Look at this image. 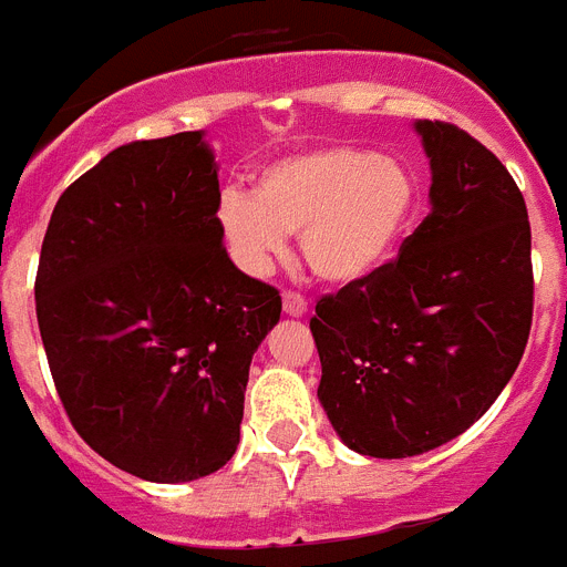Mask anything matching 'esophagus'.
Segmentation results:
<instances>
[{"label": "esophagus", "instance_id": "obj_1", "mask_svg": "<svg viewBox=\"0 0 567 567\" xmlns=\"http://www.w3.org/2000/svg\"><path fill=\"white\" fill-rule=\"evenodd\" d=\"M284 312L292 318L307 316V301H303V295L298 292H284Z\"/></svg>", "mask_w": 567, "mask_h": 567}]
</instances>
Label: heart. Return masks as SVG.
I'll list each match as a JSON object with an SVG mask.
<instances>
[{
	"label": "heart",
	"mask_w": 567,
	"mask_h": 567,
	"mask_svg": "<svg viewBox=\"0 0 567 567\" xmlns=\"http://www.w3.org/2000/svg\"><path fill=\"white\" fill-rule=\"evenodd\" d=\"M419 181L399 157L352 143L284 154L255 174V192L226 188L217 229L244 272L264 275L301 237L307 266L327 284L379 272L419 212Z\"/></svg>",
	"instance_id": "b5f03b06"
}]
</instances>
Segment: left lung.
I'll list each match as a JSON object with an SVG mask.
<instances>
[{
    "label": "left lung",
    "instance_id": "obj_1",
    "mask_svg": "<svg viewBox=\"0 0 567 567\" xmlns=\"http://www.w3.org/2000/svg\"><path fill=\"white\" fill-rule=\"evenodd\" d=\"M430 215L399 258L316 303L321 399L361 456L442 447L487 413L534 318L525 197L499 157L450 123L419 120Z\"/></svg>",
    "mask_w": 567,
    "mask_h": 567
}]
</instances>
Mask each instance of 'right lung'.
Wrapping results in <instances>:
<instances>
[{
  "mask_svg": "<svg viewBox=\"0 0 567 567\" xmlns=\"http://www.w3.org/2000/svg\"><path fill=\"white\" fill-rule=\"evenodd\" d=\"M203 132L105 154L53 206L37 321L62 408L105 462L174 485L235 456L249 364L280 318L217 229Z\"/></svg>",
  "mask_w": 567,
  "mask_h": 567,
  "instance_id": "obj_1",
  "label": "right lung"
}]
</instances>
